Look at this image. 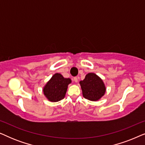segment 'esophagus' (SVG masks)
<instances>
[{
  "instance_id": "34e87169",
  "label": "esophagus",
  "mask_w": 145,
  "mask_h": 145,
  "mask_svg": "<svg viewBox=\"0 0 145 145\" xmlns=\"http://www.w3.org/2000/svg\"><path fill=\"white\" fill-rule=\"evenodd\" d=\"M73 80H74V82H78V78H77V77H74V78H73Z\"/></svg>"
}]
</instances>
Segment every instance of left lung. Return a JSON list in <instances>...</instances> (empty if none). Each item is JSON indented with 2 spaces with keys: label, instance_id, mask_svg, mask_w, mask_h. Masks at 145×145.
Returning a JSON list of instances; mask_svg holds the SVG:
<instances>
[{
  "label": "left lung",
  "instance_id": "obj_1",
  "mask_svg": "<svg viewBox=\"0 0 145 145\" xmlns=\"http://www.w3.org/2000/svg\"><path fill=\"white\" fill-rule=\"evenodd\" d=\"M83 97L87 100L96 102L100 100L106 92L104 81L94 72L88 73L83 80L79 82Z\"/></svg>",
  "mask_w": 145,
  "mask_h": 145
}]
</instances>
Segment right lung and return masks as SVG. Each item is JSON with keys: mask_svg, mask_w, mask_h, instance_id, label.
<instances>
[{"mask_svg": "<svg viewBox=\"0 0 145 145\" xmlns=\"http://www.w3.org/2000/svg\"><path fill=\"white\" fill-rule=\"evenodd\" d=\"M71 78H64L60 73H55L43 88V92L49 102H57L65 98Z\"/></svg>", "mask_w": 145, "mask_h": 145, "instance_id": "1", "label": "right lung"}]
</instances>
